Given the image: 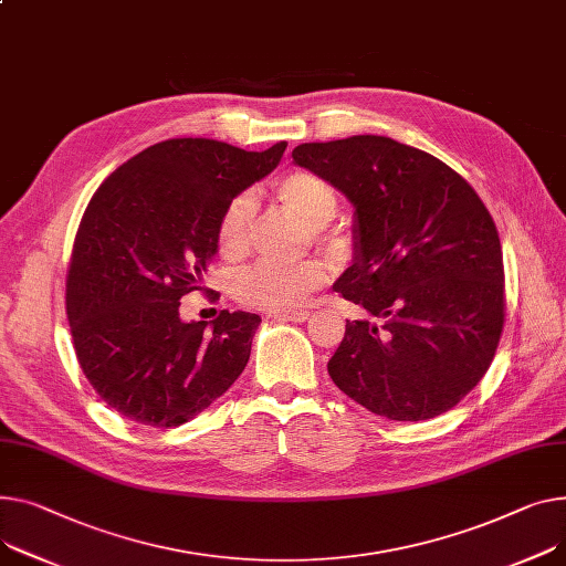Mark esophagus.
<instances>
[{"mask_svg": "<svg viewBox=\"0 0 566 566\" xmlns=\"http://www.w3.org/2000/svg\"><path fill=\"white\" fill-rule=\"evenodd\" d=\"M273 318L282 321V323H286V321H291V323H305L310 318V312H305V310H300V312H275Z\"/></svg>", "mask_w": 566, "mask_h": 566, "instance_id": "1", "label": "esophagus"}]
</instances>
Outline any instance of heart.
I'll list each match as a JSON object with an SVG mask.
<instances>
[{
	"label": "heart",
	"mask_w": 566,
	"mask_h": 566,
	"mask_svg": "<svg viewBox=\"0 0 566 566\" xmlns=\"http://www.w3.org/2000/svg\"><path fill=\"white\" fill-rule=\"evenodd\" d=\"M275 193L284 209L305 222L307 228H314V234L329 243L332 234L323 228L336 211L338 196L334 186L316 172L310 170H293L284 175L275 184ZM254 196L241 193L228 207H224L218 220V250L222 256L239 259L250 248L252 222H254ZM329 277L327 263L321 259H307L291 266H280V263H256V266L239 273L234 282V291L241 303L271 310V312H289L307 303V297L321 289Z\"/></svg>",
	"instance_id": "b5f03b06"
}]
</instances>
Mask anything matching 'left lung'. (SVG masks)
<instances>
[{
  "instance_id": "8db88e82",
  "label": "left lung",
  "mask_w": 566,
  "mask_h": 566,
  "mask_svg": "<svg viewBox=\"0 0 566 566\" xmlns=\"http://www.w3.org/2000/svg\"><path fill=\"white\" fill-rule=\"evenodd\" d=\"M291 157L355 209L353 263L332 289L366 316L346 321L329 378L391 421L455 407L492 364L505 323L486 207L453 168L387 136L303 143Z\"/></svg>"
}]
</instances>
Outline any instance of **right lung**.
I'll return each mask as SVG.
<instances>
[{
    "label": "right lung",
    "instance_id": "1",
    "mask_svg": "<svg viewBox=\"0 0 566 566\" xmlns=\"http://www.w3.org/2000/svg\"><path fill=\"white\" fill-rule=\"evenodd\" d=\"M286 143L263 153L209 138L149 145L91 198L65 282L72 344L97 396L129 421L177 428L243 373L261 323L220 312L179 316L218 252V220L248 186L273 172Z\"/></svg>",
    "mask_w": 566,
    "mask_h": 566
}]
</instances>
